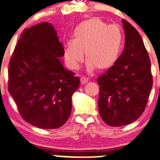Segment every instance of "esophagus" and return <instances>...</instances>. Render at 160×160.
Masks as SVG:
<instances>
[{"mask_svg":"<svg viewBox=\"0 0 160 160\" xmlns=\"http://www.w3.org/2000/svg\"><path fill=\"white\" fill-rule=\"evenodd\" d=\"M88 81V78H87V77H82L81 78H80V83H81L82 84H84V83H87Z\"/></svg>","mask_w":160,"mask_h":160,"instance_id":"34e87169","label":"esophagus"}]
</instances>
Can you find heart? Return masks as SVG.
<instances>
[{"label":"heart","mask_w":160,"mask_h":160,"mask_svg":"<svg viewBox=\"0 0 160 160\" xmlns=\"http://www.w3.org/2000/svg\"><path fill=\"white\" fill-rule=\"evenodd\" d=\"M121 31L116 25H108L99 18L82 21L74 30V39L64 42V54L68 65L77 69L87 57V68L92 70L108 68L115 64L122 48Z\"/></svg>","instance_id":"1"}]
</instances>
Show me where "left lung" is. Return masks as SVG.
<instances>
[{
    "instance_id": "8db88e82",
    "label": "left lung",
    "mask_w": 160,
    "mask_h": 160,
    "mask_svg": "<svg viewBox=\"0 0 160 160\" xmlns=\"http://www.w3.org/2000/svg\"><path fill=\"white\" fill-rule=\"evenodd\" d=\"M124 49L114 65L97 79L98 108L109 126L129 124L143 114L152 88L151 62L137 30L122 21Z\"/></svg>"
}]
</instances>
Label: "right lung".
I'll return each instance as SVG.
<instances>
[{
	"label": "right lung",
	"instance_id": "add662e5",
	"mask_svg": "<svg viewBox=\"0 0 160 160\" xmlns=\"http://www.w3.org/2000/svg\"><path fill=\"white\" fill-rule=\"evenodd\" d=\"M64 56L53 25L41 22L21 32L10 60L8 92L23 119L39 128H58L71 114L80 79L64 68Z\"/></svg>",
	"mask_w": 160,
	"mask_h": 160
}]
</instances>
